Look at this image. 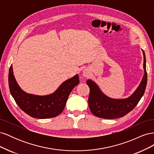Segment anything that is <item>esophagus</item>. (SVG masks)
Listing matches in <instances>:
<instances>
[{
  "mask_svg": "<svg viewBox=\"0 0 154 154\" xmlns=\"http://www.w3.org/2000/svg\"><path fill=\"white\" fill-rule=\"evenodd\" d=\"M83 76H84V77H88V76H89V74L88 73L87 71H83Z\"/></svg>",
  "mask_w": 154,
  "mask_h": 154,
  "instance_id": "esophagus-1",
  "label": "esophagus"
}]
</instances>
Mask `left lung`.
Listing matches in <instances>:
<instances>
[{"mask_svg":"<svg viewBox=\"0 0 154 154\" xmlns=\"http://www.w3.org/2000/svg\"><path fill=\"white\" fill-rule=\"evenodd\" d=\"M144 57V75L136 90L129 97L125 99H114L106 96L101 91L96 83L91 80L87 81L90 88L88 106L91 112L98 118L104 119H116L123 117L136 106L143 96L147 83L146 70V57L142 50Z\"/></svg>","mask_w":154,"mask_h":154,"instance_id":"left-lung-1","label":"left lung"}]
</instances>
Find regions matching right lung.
Segmentation results:
<instances>
[{
	"mask_svg": "<svg viewBox=\"0 0 154 154\" xmlns=\"http://www.w3.org/2000/svg\"><path fill=\"white\" fill-rule=\"evenodd\" d=\"M8 82L11 94L21 110L32 118L47 119L54 118L62 112L70 93L80 80L76 74L63 82L52 94L45 96L31 94L24 92L18 85L11 64Z\"/></svg>",
	"mask_w": 154,
	"mask_h": 154,
	"instance_id": "add662e5",
	"label": "right lung"
}]
</instances>
